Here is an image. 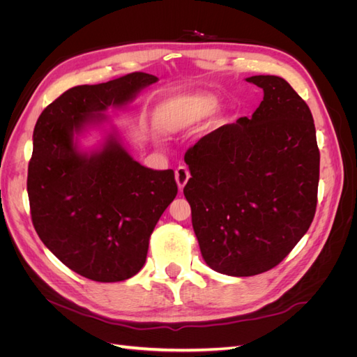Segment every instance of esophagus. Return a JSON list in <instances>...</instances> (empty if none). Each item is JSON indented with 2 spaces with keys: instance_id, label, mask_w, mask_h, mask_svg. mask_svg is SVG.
<instances>
[{
  "instance_id": "obj_1",
  "label": "esophagus",
  "mask_w": 357,
  "mask_h": 357,
  "mask_svg": "<svg viewBox=\"0 0 357 357\" xmlns=\"http://www.w3.org/2000/svg\"><path fill=\"white\" fill-rule=\"evenodd\" d=\"M189 177H190V172H189V169L186 167L181 165V167H178L176 169V181H177V186H178L180 190L186 186Z\"/></svg>"
}]
</instances>
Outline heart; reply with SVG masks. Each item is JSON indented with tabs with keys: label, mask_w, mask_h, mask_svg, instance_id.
<instances>
[{
	"label": "heart",
	"mask_w": 357,
	"mask_h": 357,
	"mask_svg": "<svg viewBox=\"0 0 357 357\" xmlns=\"http://www.w3.org/2000/svg\"><path fill=\"white\" fill-rule=\"evenodd\" d=\"M214 96L208 93H192L171 101L162 114V125L168 131H178L211 114L215 109Z\"/></svg>",
	"instance_id": "obj_1"
}]
</instances>
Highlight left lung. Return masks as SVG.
<instances>
[{"mask_svg":"<svg viewBox=\"0 0 357 357\" xmlns=\"http://www.w3.org/2000/svg\"><path fill=\"white\" fill-rule=\"evenodd\" d=\"M252 117L204 135L185 162L183 193L201 255L214 271L250 277L278 265L305 235L317 205L320 153L305 101L277 75Z\"/></svg>","mask_w":357,"mask_h":357,"instance_id":"8db88e82","label":"left lung"}]
</instances>
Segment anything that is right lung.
Masks as SVG:
<instances>
[{
  "label": "right lung",
  "mask_w": 357,
  "mask_h": 357,
  "mask_svg": "<svg viewBox=\"0 0 357 357\" xmlns=\"http://www.w3.org/2000/svg\"><path fill=\"white\" fill-rule=\"evenodd\" d=\"M156 82L131 73L75 86L43 110L34 128L26 181L32 225L63 265L93 282H123L143 268L177 183L172 169L134 160L114 131L89 152L79 147V135L107 122L109 107H125Z\"/></svg>",
  "instance_id": "1"
}]
</instances>
